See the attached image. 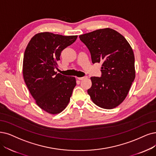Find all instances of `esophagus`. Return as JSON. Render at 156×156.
Masks as SVG:
<instances>
[{
	"label": "esophagus",
	"instance_id": "1",
	"mask_svg": "<svg viewBox=\"0 0 156 156\" xmlns=\"http://www.w3.org/2000/svg\"><path fill=\"white\" fill-rule=\"evenodd\" d=\"M88 78V76H84V77H77V79L79 80H83V79H87Z\"/></svg>",
	"mask_w": 156,
	"mask_h": 156
}]
</instances>
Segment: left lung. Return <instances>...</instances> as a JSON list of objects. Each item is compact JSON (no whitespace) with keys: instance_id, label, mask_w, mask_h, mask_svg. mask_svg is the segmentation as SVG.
<instances>
[{"instance_id":"8db88e82","label":"left lung","mask_w":156,"mask_h":156,"mask_svg":"<svg viewBox=\"0 0 156 156\" xmlns=\"http://www.w3.org/2000/svg\"><path fill=\"white\" fill-rule=\"evenodd\" d=\"M79 38L88 48L92 63H102L101 77H91L88 95L99 107L116 108L127 97L135 79L131 47L121 34L109 28L80 35Z\"/></svg>"}]
</instances>
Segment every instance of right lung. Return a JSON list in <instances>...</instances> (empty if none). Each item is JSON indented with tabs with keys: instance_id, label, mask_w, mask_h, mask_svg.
Listing matches in <instances>:
<instances>
[{
	"instance_id": "add662e5",
	"label": "right lung",
	"mask_w": 156,
	"mask_h": 156,
	"mask_svg": "<svg viewBox=\"0 0 156 156\" xmlns=\"http://www.w3.org/2000/svg\"><path fill=\"white\" fill-rule=\"evenodd\" d=\"M77 36L51 33L34 35L23 55V76L31 95L38 106L51 114L63 111L76 85V78L54 71L61 52L76 40Z\"/></svg>"
}]
</instances>
